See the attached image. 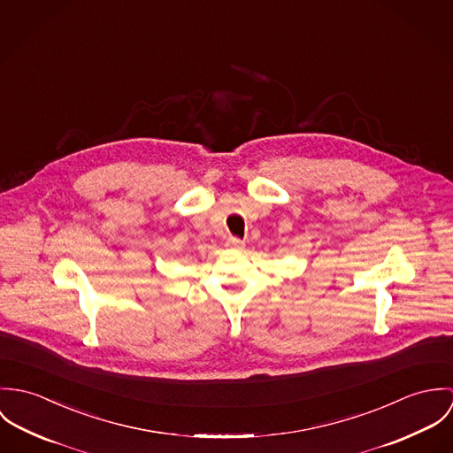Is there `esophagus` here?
I'll return each mask as SVG.
<instances>
[{
  "instance_id": "esophagus-1",
  "label": "esophagus",
  "mask_w": 453,
  "mask_h": 453,
  "mask_svg": "<svg viewBox=\"0 0 453 453\" xmlns=\"http://www.w3.org/2000/svg\"><path fill=\"white\" fill-rule=\"evenodd\" d=\"M227 247H231V249H238V250H242L243 247H245V243H243V240H240V238H234V236H231L229 240H227Z\"/></svg>"
}]
</instances>
